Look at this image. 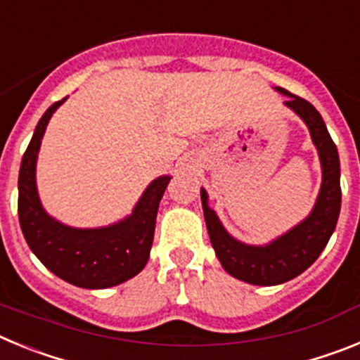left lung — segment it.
Segmentation results:
<instances>
[{
	"label": "left lung",
	"instance_id": "8db88e82",
	"mask_svg": "<svg viewBox=\"0 0 360 360\" xmlns=\"http://www.w3.org/2000/svg\"><path fill=\"white\" fill-rule=\"evenodd\" d=\"M279 91L288 95L285 104L307 122L311 141L319 151L323 186L311 214L274 243L266 247H250L229 236L227 231L219 224L216 212L209 209L207 193L203 189L200 193L209 238L224 269L241 281L265 287L290 281L316 262L328 243L341 211L339 155L328 129L324 126V120L308 101L283 88H279Z\"/></svg>",
	"mask_w": 360,
	"mask_h": 360
}]
</instances>
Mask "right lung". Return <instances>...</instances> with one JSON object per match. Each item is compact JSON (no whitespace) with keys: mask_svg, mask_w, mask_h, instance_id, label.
Segmentation results:
<instances>
[{"mask_svg":"<svg viewBox=\"0 0 360 360\" xmlns=\"http://www.w3.org/2000/svg\"><path fill=\"white\" fill-rule=\"evenodd\" d=\"M61 98L44 111L19 169L18 214L32 252L49 270L82 288H108L128 281L146 266L155 236L157 212L169 176L157 178L146 189L133 214L104 229H72L43 211L36 189V160L41 139Z\"/></svg>","mask_w":360,"mask_h":360,"instance_id":"1","label":"right lung"}]
</instances>
